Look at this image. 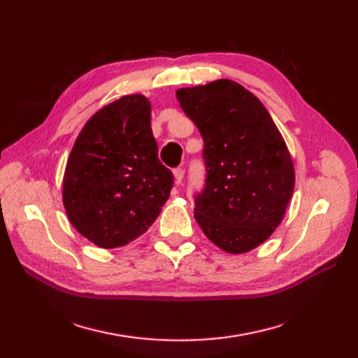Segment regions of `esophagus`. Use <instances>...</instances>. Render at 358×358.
Instances as JSON below:
<instances>
[{
  "label": "esophagus",
  "instance_id": "obj_1",
  "mask_svg": "<svg viewBox=\"0 0 358 358\" xmlns=\"http://www.w3.org/2000/svg\"><path fill=\"white\" fill-rule=\"evenodd\" d=\"M173 176H175V182L179 185L183 179V169H176L175 171H173Z\"/></svg>",
  "mask_w": 358,
  "mask_h": 358
}]
</instances>
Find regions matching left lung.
<instances>
[{
  "instance_id": "1",
  "label": "left lung",
  "mask_w": 358,
  "mask_h": 358,
  "mask_svg": "<svg viewBox=\"0 0 358 358\" xmlns=\"http://www.w3.org/2000/svg\"><path fill=\"white\" fill-rule=\"evenodd\" d=\"M176 99L204 140L208 179L194 218L224 252L252 251L282 222L294 191L284 137L263 103L230 79L180 88Z\"/></svg>"
}]
</instances>
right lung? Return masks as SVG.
Here are the masks:
<instances>
[{"instance_id":"right-lung-1","label":"right lung","mask_w":358,"mask_h":358,"mask_svg":"<svg viewBox=\"0 0 358 358\" xmlns=\"http://www.w3.org/2000/svg\"><path fill=\"white\" fill-rule=\"evenodd\" d=\"M150 101L124 95L95 112L76 138L62 179L71 225L103 249L148 231L170 197L171 171L158 159Z\"/></svg>"}]
</instances>
